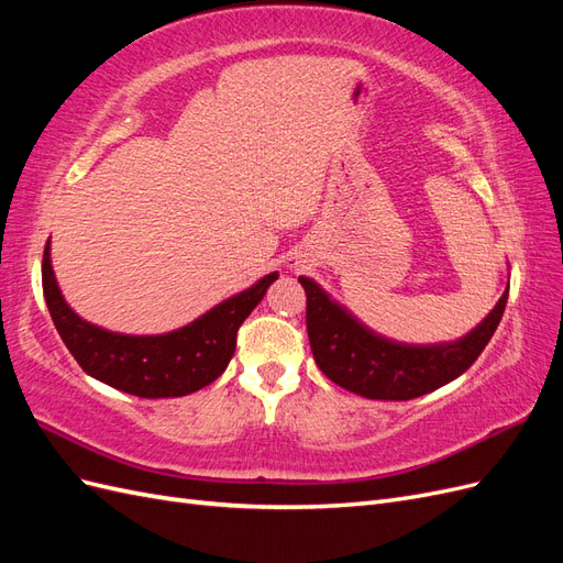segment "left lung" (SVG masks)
<instances>
[{
	"instance_id": "1",
	"label": "left lung",
	"mask_w": 563,
	"mask_h": 563,
	"mask_svg": "<svg viewBox=\"0 0 563 563\" xmlns=\"http://www.w3.org/2000/svg\"><path fill=\"white\" fill-rule=\"evenodd\" d=\"M308 296V335L323 376L366 399L406 401L455 380L476 362L503 319L509 288L490 314L449 345H399L362 327L312 279H298Z\"/></svg>"
}]
</instances>
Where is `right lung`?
I'll list each match as a JSON object with an SVG mask.
<instances>
[{"instance_id": "add662e5", "label": "right lung", "mask_w": 563, "mask_h": 563, "mask_svg": "<svg viewBox=\"0 0 563 563\" xmlns=\"http://www.w3.org/2000/svg\"><path fill=\"white\" fill-rule=\"evenodd\" d=\"M277 277V272H272L178 331L166 335H122L93 327L67 308L51 267L48 242L42 261L46 308L65 347L91 378L143 399L185 397L211 385L232 360L236 331Z\"/></svg>"}]
</instances>
